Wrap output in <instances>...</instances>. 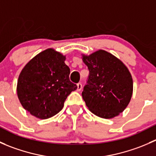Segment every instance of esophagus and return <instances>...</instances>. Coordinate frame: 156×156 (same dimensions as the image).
Masks as SVG:
<instances>
[{"label": "esophagus", "instance_id": "esophagus-1", "mask_svg": "<svg viewBox=\"0 0 156 156\" xmlns=\"http://www.w3.org/2000/svg\"><path fill=\"white\" fill-rule=\"evenodd\" d=\"M81 89H82V84H81V83H78V84H77V90L81 91Z\"/></svg>", "mask_w": 156, "mask_h": 156}]
</instances>
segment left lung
Instances as JSON below:
<instances>
[{
  "mask_svg": "<svg viewBox=\"0 0 156 156\" xmlns=\"http://www.w3.org/2000/svg\"><path fill=\"white\" fill-rule=\"evenodd\" d=\"M81 56L90 72L82 92L86 106L98 117H116L127 108L131 99V74L122 60L104 50Z\"/></svg>",
  "mask_w": 156,
  "mask_h": 156,
  "instance_id": "left-lung-1",
  "label": "left lung"
}]
</instances>
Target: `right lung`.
Listing matches in <instances>:
<instances>
[{
	"label": "right lung",
	"mask_w": 156,
	"mask_h": 156,
	"mask_svg": "<svg viewBox=\"0 0 156 156\" xmlns=\"http://www.w3.org/2000/svg\"><path fill=\"white\" fill-rule=\"evenodd\" d=\"M66 56L48 48L33 57L22 69L16 91L23 107L31 115L48 119L59 113L76 84L69 81Z\"/></svg>",
	"instance_id": "right-lung-1"
}]
</instances>
